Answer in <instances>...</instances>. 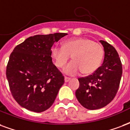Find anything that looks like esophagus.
Wrapping results in <instances>:
<instances>
[{
    "label": "esophagus",
    "instance_id": "obj_1",
    "mask_svg": "<svg viewBox=\"0 0 130 130\" xmlns=\"http://www.w3.org/2000/svg\"><path fill=\"white\" fill-rule=\"evenodd\" d=\"M70 80V78L66 77V76H65V83L69 82Z\"/></svg>",
    "mask_w": 130,
    "mask_h": 130
}]
</instances>
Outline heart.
Segmentation results:
<instances>
[{"instance_id":"b5f03b06","label":"heart","mask_w":130,"mask_h":130,"mask_svg":"<svg viewBox=\"0 0 130 130\" xmlns=\"http://www.w3.org/2000/svg\"><path fill=\"white\" fill-rule=\"evenodd\" d=\"M51 56L58 68H63L72 56V61L62 70L65 74L76 76L81 72L87 75L94 72L101 65L104 50L101 45L88 38H74L65 41L62 47L54 46Z\"/></svg>"}]
</instances>
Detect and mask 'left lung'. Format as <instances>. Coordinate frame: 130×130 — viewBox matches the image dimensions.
I'll list each match as a JSON object with an SVG mask.
<instances>
[{
    "label": "left lung",
    "instance_id": "left-lung-1",
    "mask_svg": "<svg viewBox=\"0 0 130 130\" xmlns=\"http://www.w3.org/2000/svg\"><path fill=\"white\" fill-rule=\"evenodd\" d=\"M104 48V60L92 75L80 78L76 96L85 108L101 109L114 99L122 76V64L115 48L106 41H100Z\"/></svg>",
    "mask_w": 130,
    "mask_h": 130
}]
</instances>
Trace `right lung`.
I'll list each match as a JSON object with an SVG mask.
<instances>
[{
    "instance_id": "1",
    "label": "right lung",
    "mask_w": 130,
    "mask_h": 130,
    "mask_svg": "<svg viewBox=\"0 0 130 130\" xmlns=\"http://www.w3.org/2000/svg\"><path fill=\"white\" fill-rule=\"evenodd\" d=\"M68 35H36L14 48L6 76L11 94L21 107L34 112L50 107L64 83V76L53 64L52 47Z\"/></svg>"
}]
</instances>
